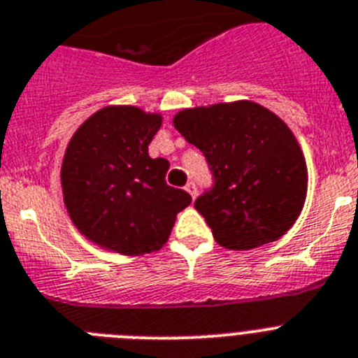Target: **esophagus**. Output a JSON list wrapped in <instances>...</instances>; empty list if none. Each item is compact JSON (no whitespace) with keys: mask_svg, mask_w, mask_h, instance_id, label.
Segmentation results:
<instances>
[{"mask_svg":"<svg viewBox=\"0 0 358 358\" xmlns=\"http://www.w3.org/2000/svg\"><path fill=\"white\" fill-rule=\"evenodd\" d=\"M185 191H187L189 192V194H191V196H192V200H194V198H196V183H194V182H189L187 183V185H185Z\"/></svg>","mask_w":358,"mask_h":358,"instance_id":"34e87169","label":"esophagus"}]
</instances>
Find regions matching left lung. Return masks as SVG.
Returning <instances> with one entry per match:
<instances>
[{"label": "left lung", "mask_w": 358, "mask_h": 358, "mask_svg": "<svg viewBox=\"0 0 358 358\" xmlns=\"http://www.w3.org/2000/svg\"><path fill=\"white\" fill-rule=\"evenodd\" d=\"M175 127L203 153L213 187L194 201L216 241L248 250L294 225L308 187L303 151L288 126L250 101L180 111Z\"/></svg>", "instance_id": "obj_1"}]
</instances>
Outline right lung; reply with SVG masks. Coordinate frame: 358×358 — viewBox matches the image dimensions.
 <instances>
[{
    "mask_svg": "<svg viewBox=\"0 0 358 358\" xmlns=\"http://www.w3.org/2000/svg\"><path fill=\"white\" fill-rule=\"evenodd\" d=\"M162 117L110 106L71 136L61 167L71 222L93 243L126 256L155 252L169 238L191 194L166 183L169 162L148 145Z\"/></svg>",
    "mask_w": 358,
    "mask_h": 358,
    "instance_id": "right-lung-1",
    "label": "right lung"
}]
</instances>
